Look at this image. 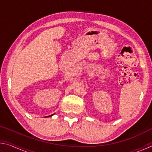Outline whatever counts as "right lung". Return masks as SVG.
Segmentation results:
<instances>
[{
    "label": "right lung",
    "mask_w": 152,
    "mask_h": 152,
    "mask_svg": "<svg viewBox=\"0 0 152 152\" xmlns=\"http://www.w3.org/2000/svg\"><path fill=\"white\" fill-rule=\"evenodd\" d=\"M53 115H49V116H47V117H51V116H53Z\"/></svg>",
    "instance_id": "right-lung-1"
}]
</instances>
